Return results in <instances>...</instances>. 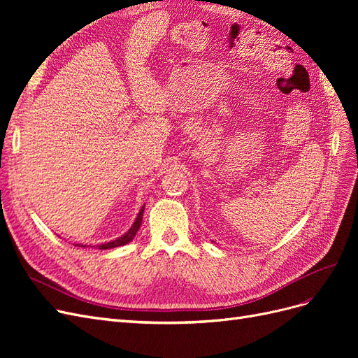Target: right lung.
Masks as SVG:
<instances>
[{"instance_id":"add662e5","label":"right lung","mask_w":358,"mask_h":358,"mask_svg":"<svg viewBox=\"0 0 358 358\" xmlns=\"http://www.w3.org/2000/svg\"><path fill=\"white\" fill-rule=\"evenodd\" d=\"M143 210H145V206H142V209H140L134 224L131 225V229H129L125 234H122L121 237H117V239H115L112 242H106V243H101V245H96V248H99V249H112V248H117V246H122V245H127L128 242H131L134 239L137 230L140 229V225H142Z\"/></svg>"}]
</instances>
